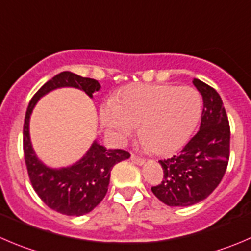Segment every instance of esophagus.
<instances>
[{
  "label": "esophagus",
  "instance_id": "1",
  "mask_svg": "<svg viewBox=\"0 0 251 251\" xmlns=\"http://www.w3.org/2000/svg\"><path fill=\"white\" fill-rule=\"evenodd\" d=\"M131 160H132L133 163H136L137 165H143V164H145V162H146L143 158L137 157V155H135V154H131Z\"/></svg>",
  "mask_w": 251,
  "mask_h": 251
}]
</instances>
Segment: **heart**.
Listing matches in <instances>:
<instances>
[{
	"label": "heart",
	"instance_id": "1",
	"mask_svg": "<svg viewBox=\"0 0 251 251\" xmlns=\"http://www.w3.org/2000/svg\"><path fill=\"white\" fill-rule=\"evenodd\" d=\"M202 100L191 87L136 84L101 106L100 120L109 135L124 143L137 128L146 148L168 154L181 148L195 130Z\"/></svg>",
	"mask_w": 251,
	"mask_h": 251
}]
</instances>
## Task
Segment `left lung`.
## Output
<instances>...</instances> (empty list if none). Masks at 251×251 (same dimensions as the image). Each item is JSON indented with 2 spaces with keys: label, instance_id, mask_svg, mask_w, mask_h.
Wrapping results in <instances>:
<instances>
[{
  "label": "left lung",
  "instance_id": "left-lung-1",
  "mask_svg": "<svg viewBox=\"0 0 251 251\" xmlns=\"http://www.w3.org/2000/svg\"><path fill=\"white\" fill-rule=\"evenodd\" d=\"M193 83L203 100L200 130L179 155L159 160L164 176L152 186V193L168 206L185 207L205 200L221 182L229 160L230 128L222 99L200 79Z\"/></svg>",
  "mask_w": 251,
  "mask_h": 251
}]
</instances>
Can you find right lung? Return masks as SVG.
<instances>
[{"label":"right lung","mask_w":251,"mask_h":251,"mask_svg":"<svg viewBox=\"0 0 251 251\" xmlns=\"http://www.w3.org/2000/svg\"><path fill=\"white\" fill-rule=\"evenodd\" d=\"M64 87L81 89L93 98L100 89L98 81L65 71L46 82L31 98L24 119L23 148L29 179L34 190L45 205L66 216H82L100 203L108 191L110 172L116 163L130 158L124 150H106L97 141L75 164L65 168H50L36 157L31 146L29 123L34 106L49 92Z\"/></svg>","instance_id":"obj_1"}]
</instances>
